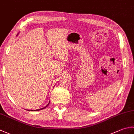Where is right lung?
Segmentation results:
<instances>
[{"label": "right lung", "instance_id": "add662e5", "mask_svg": "<svg viewBox=\"0 0 134 134\" xmlns=\"http://www.w3.org/2000/svg\"><path fill=\"white\" fill-rule=\"evenodd\" d=\"M49 102H50V101H49ZM49 103H48L46 106H45V107H44V108H41V109H36V110H30V111H38V110H41V109H44V108H45L46 107H47L48 106V105L49 104Z\"/></svg>", "mask_w": 134, "mask_h": 134}]
</instances>
